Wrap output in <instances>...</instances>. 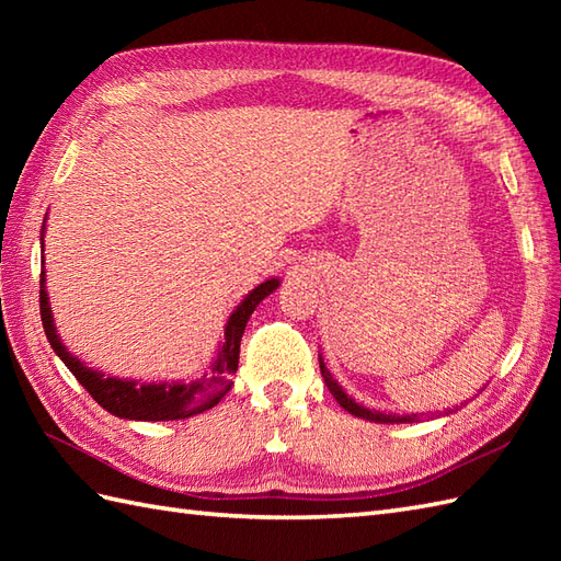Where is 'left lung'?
Listing matches in <instances>:
<instances>
[{"label":"left lung","mask_w":561,"mask_h":561,"mask_svg":"<svg viewBox=\"0 0 561 561\" xmlns=\"http://www.w3.org/2000/svg\"><path fill=\"white\" fill-rule=\"evenodd\" d=\"M318 359H320V374H323V378H325L328 390L332 392V396H335V400L340 402V408H344L350 414L362 416V420L376 422V424H408V422H414V420H416V414H392V412L386 414V412H380V410H368V408H364V404L352 400V398L347 396V392L342 390V386L337 383V380L332 378V374L328 371V366H325V362H323V356H318Z\"/></svg>","instance_id":"1"}]
</instances>
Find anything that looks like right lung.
I'll list each match as a JSON object with an SVG mask.
<instances>
[{"instance_id":"add662e5","label":"right lung","mask_w":561,"mask_h":561,"mask_svg":"<svg viewBox=\"0 0 561 561\" xmlns=\"http://www.w3.org/2000/svg\"><path fill=\"white\" fill-rule=\"evenodd\" d=\"M41 236H45V224ZM277 287L279 279L272 277L257 284L253 291L245 294V299L233 308V313L226 320L224 340L219 342V352L214 356L209 371L193 380H159V383L153 380V383H141V380L117 378L83 364L79 356H75L65 347L62 340L57 335L50 296H47L45 289V270L41 272V320L47 342H50L55 354L65 362V366L75 374V378L89 390V396L96 400L103 410L121 416V420L173 422L211 410L214 404L221 402L226 392L231 390V376L238 368V352H241V337L248 318L253 316L257 304Z\"/></svg>"}]
</instances>
